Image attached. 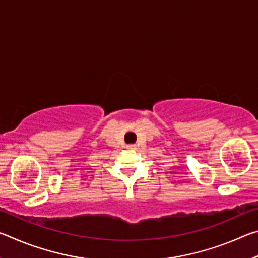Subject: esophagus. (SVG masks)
<instances>
[{
	"label": "esophagus",
	"instance_id": "34e87169",
	"mask_svg": "<svg viewBox=\"0 0 258 258\" xmlns=\"http://www.w3.org/2000/svg\"><path fill=\"white\" fill-rule=\"evenodd\" d=\"M126 148H127L128 150H133V149H135V146L134 145H128Z\"/></svg>",
	"mask_w": 258,
	"mask_h": 258
}]
</instances>
